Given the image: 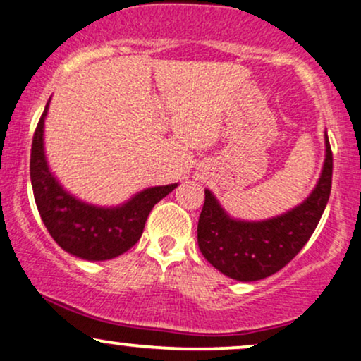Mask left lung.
Wrapping results in <instances>:
<instances>
[{"mask_svg": "<svg viewBox=\"0 0 361 361\" xmlns=\"http://www.w3.org/2000/svg\"><path fill=\"white\" fill-rule=\"evenodd\" d=\"M333 152L326 135V160L321 179L307 201L260 223L230 219L209 190L197 223L199 250L214 269L241 282L269 277L286 267L314 233L331 194Z\"/></svg>", "mask_w": 361, "mask_h": 361, "instance_id": "left-lung-1", "label": "left lung"}]
</instances>
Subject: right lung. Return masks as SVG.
Here are the masks:
<instances>
[{"mask_svg": "<svg viewBox=\"0 0 361 361\" xmlns=\"http://www.w3.org/2000/svg\"><path fill=\"white\" fill-rule=\"evenodd\" d=\"M47 103L30 154V179L38 213L57 245L84 260H109L130 250L142 236L145 221L160 199L177 184L150 188L121 207L104 209L84 204L69 196L47 167L44 155V121Z\"/></svg>", "mask_w": 361, "mask_h": 361, "instance_id": "obj_1", "label": "right lung"}]
</instances>
